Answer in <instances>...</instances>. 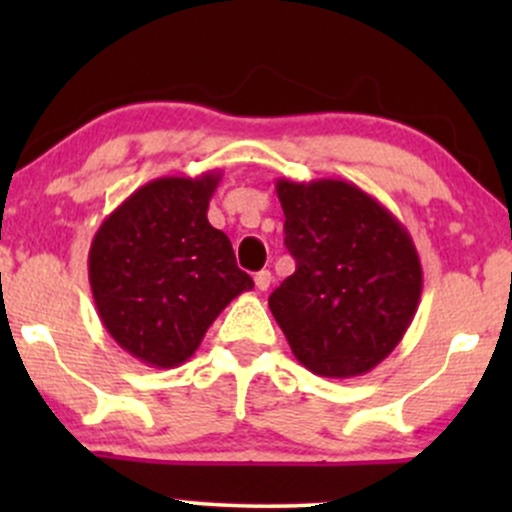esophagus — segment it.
<instances>
[{"label": "esophagus", "mask_w": 512, "mask_h": 512, "mask_svg": "<svg viewBox=\"0 0 512 512\" xmlns=\"http://www.w3.org/2000/svg\"><path fill=\"white\" fill-rule=\"evenodd\" d=\"M269 284H272V272L269 269H262V272L255 274V286L260 291H267Z\"/></svg>", "instance_id": "34e87169"}]
</instances>
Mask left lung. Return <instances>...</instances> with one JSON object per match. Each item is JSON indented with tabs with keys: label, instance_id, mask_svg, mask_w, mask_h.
<instances>
[{
	"label": "left lung",
	"instance_id": "8db88e82",
	"mask_svg": "<svg viewBox=\"0 0 512 512\" xmlns=\"http://www.w3.org/2000/svg\"><path fill=\"white\" fill-rule=\"evenodd\" d=\"M276 197L296 272L269 296L274 320L310 373H368L395 351L419 308L424 272L414 240L354 182L279 178Z\"/></svg>",
	"mask_w": 512,
	"mask_h": 512
}]
</instances>
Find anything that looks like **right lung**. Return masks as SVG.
<instances>
[{
  "label": "right lung",
  "instance_id": "add662e5",
  "mask_svg": "<svg viewBox=\"0 0 512 512\" xmlns=\"http://www.w3.org/2000/svg\"><path fill=\"white\" fill-rule=\"evenodd\" d=\"M219 182L221 170L146 182L91 240L98 317L117 346L151 368L185 363L221 310L255 286L226 233L207 219Z\"/></svg>",
  "mask_w": 512,
  "mask_h": 512
}]
</instances>
